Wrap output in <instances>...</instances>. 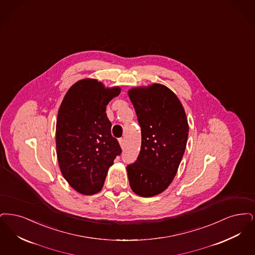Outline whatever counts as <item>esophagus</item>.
<instances>
[{
    "instance_id": "esophagus-1",
    "label": "esophagus",
    "mask_w": 255,
    "mask_h": 255,
    "mask_svg": "<svg viewBox=\"0 0 255 255\" xmlns=\"http://www.w3.org/2000/svg\"><path fill=\"white\" fill-rule=\"evenodd\" d=\"M119 143H120L121 147L124 148V147H125V145H126V140H125V138H121V139H119Z\"/></svg>"
}]
</instances>
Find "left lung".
Segmentation results:
<instances>
[{
    "label": "left lung",
    "mask_w": 255,
    "mask_h": 255,
    "mask_svg": "<svg viewBox=\"0 0 255 255\" xmlns=\"http://www.w3.org/2000/svg\"><path fill=\"white\" fill-rule=\"evenodd\" d=\"M142 131L137 160L127 166L129 185L137 195L152 197L163 192L176 175L188 136L185 110L165 86L128 90Z\"/></svg>",
    "instance_id": "obj_1"
}]
</instances>
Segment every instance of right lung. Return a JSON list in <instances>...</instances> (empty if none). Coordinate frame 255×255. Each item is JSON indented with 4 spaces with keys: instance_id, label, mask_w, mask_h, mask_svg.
<instances>
[{
    "instance_id": "right-lung-1",
    "label": "right lung",
    "mask_w": 255,
    "mask_h": 255,
    "mask_svg": "<svg viewBox=\"0 0 255 255\" xmlns=\"http://www.w3.org/2000/svg\"><path fill=\"white\" fill-rule=\"evenodd\" d=\"M121 92L84 79L67 90L58 111L56 149L64 178L76 191L92 195L103 188L109 168L122 153L111 135L107 106Z\"/></svg>"
}]
</instances>
